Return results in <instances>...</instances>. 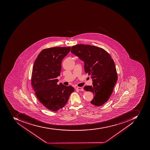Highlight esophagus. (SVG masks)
Listing matches in <instances>:
<instances>
[{
  "label": "esophagus",
  "mask_w": 150,
  "mask_h": 150,
  "mask_svg": "<svg viewBox=\"0 0 150 150\" xmlns=\"http://www.w3.org/2000/svg\"><path fill=\"white\" fill-rule=\"evenodd\" d=\"M76 89H78V90L80 91H83V88L82 87H76Z\"/></svg>",
  "instance_id": "obj_1"
}]
</instances>
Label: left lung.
<instances>
[{"instance_id":"left-lung-1","label":"left lung","mask_w":150,"mask_h":150,"mask_svg":"<svg viewBox=\"0 0 150 150\" xmlns=\"http://www.w3.org/2000/svg\"><path fill=\"white\" fill-rule=\"evenodd\" d=\"M71 51L84 62V71L92 79V86L84 87L94 96L91 103L96 106L103 105L109 99L117 80L112 57L104 49L90 45L73 46Z\"/></svg>"}]
</instances>
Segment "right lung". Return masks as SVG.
<instances>
[{
    "label": "right lung",
    "instance_id": "obj_1",
    "mask_svg": "<svg viewBox=\"0 0 150 150\" xmlns=\"http://www.w3.org/2000/svg\"><path fill=\"white\" fill-rule=\"evenodd\" d=\"M70 49V47L44 49L38 55L33 68L31 84L37 98L45 108L54 112L65 106L74 91L72 86L57 83L62 60Z\"/></svg>",
    "mask_w": 150,
    "mask_h": 150
}]
</instances>
